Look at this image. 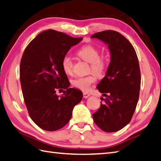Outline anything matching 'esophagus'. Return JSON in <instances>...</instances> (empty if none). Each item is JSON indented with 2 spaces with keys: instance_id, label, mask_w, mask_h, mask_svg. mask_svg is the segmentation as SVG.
Listing matches in <instances>:
<instances>
[{
  "instance_id": "1",
  "label": "esophagus",
  "mask_w": 161,
  "mask_h": 161,
  "mask_svg": "<svg viewBox=\"0 0 161 161\" xmlns=\"http://www.w3.org/2000/svg\"><path fill=\"white\" fill-rule=\"evenodd\" d=\"M90 96L89 94L88 93H83V97L84 98H87V97H89Z\"/></svg>"
}]
</instances>
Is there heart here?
<instances>
[{"label": "heart", "mask_w": 161, "mask_h": 161, "mask_svg": "<svg viewBox=\"0 0 161 161\" xmlns=\"http://www.w3.org/2000/svg\"><path fill=\"white\" fill-rule=\"evenodd\" d=\"M77 55L82 59L90 64V70L96 75L103 74L107 67V59L104 56H100V51L92 45H85L78 49ZM61 67L64 72L67 74H71L73 71V61L69 55H65L62 58ZM96 81L93 76H77L72 80L73 87L83 92H87L92 85Z\"/></svg>", "instance_id": "b5f03b06"}]
</instances>
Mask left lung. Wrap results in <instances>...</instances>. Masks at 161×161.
I'll list each match as a JSON object with an SVG mask.
<instances>
[{"mask_svg":"<svg viewBox=\"0 0 161 161\" xmlns=\"http://www.w3.org/2000/svg\"><path fill=\"white\" fill-rule=\"evenodd\" d=\"M108 45L111 62L105 76L97 89L106 98L93 113L94 122L101 130L113 132L121 130L130 122L139 100L141 73L135 48L131 43L115 31L93 34Z\"/></svg>","mask_w":161,"mask_h":161,"instance_id":"left-lung-1","label":"left lung"}]
</instances>
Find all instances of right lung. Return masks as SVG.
<instances>
[{"instance_id":"obj_1","label":"right lung","mask_w":161,"mask_h":161,"mask_svg":"<svg viewBox=\"0 0 161 161\" xmlns=\"http://www.w3.org/2000/svg\"><path fill=\"white\" fill-rule=\"evenodd\" d=\"M83 38L72 37L49 29L37 35L26 46L19 65V79L29 116L43 130L61 129L71 119L74 106L83 93L69 88L70 83L61 60ZM57 89H65L59 97Z\"/></svg>"}]
</instances>
